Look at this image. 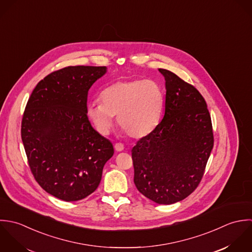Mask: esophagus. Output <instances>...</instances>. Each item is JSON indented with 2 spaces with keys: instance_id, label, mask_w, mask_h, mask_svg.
Returning <instances> with one entry per match:
<instances>
[{
  "instance_id": "obj_1",
  "label": "esophagus",
  "mask_w": 252,
  "mask_h": 252,
  "mask_svg": "<svg viewBox=\"0 0 252 252\" xmlns=\"http://www.w3.org/2000/svg\"><path fill=\"white\" fill-rule=\"evenodd\" d=\"M114 147H115L116 151L121 152L124 150V144H122V143H116L114 145Z\"/></svg>"
}]
</instances>
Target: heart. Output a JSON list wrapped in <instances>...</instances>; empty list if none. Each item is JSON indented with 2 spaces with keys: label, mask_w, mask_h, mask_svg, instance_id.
<instances>
[{
  "label": "heart",
  "mask_w": 252,
  "mask_h": 252,
  "mask_svg": "<svg viewBox=\"0 0 252 252\" xmlns=\"http://www.w3.org/2000/svg\"><path fill=\"white\" fill-rule=\"evenodd\" d=\"M100 101L88 107V115L101 133H107L118 116L119 126L131 138L149 135L157 127L162 106L163 92L153 80L124 79L107 86Z\"/></svg>",
  "instance_id": "heart-1"
}]
</instances>
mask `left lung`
Wrapping results in <instances>:
<instances>
[{"mask_svg": "<svg viewBox=\"0 0 252 252\" xmlns=\"http://www.w3.org/2000/svg\"><path fill=\"white\" fill-rule=\"evenodd\" d=\"M165 80V110L151 133L131 150L137 190L158 204L182 201L199 186L213 148L212 124L200 92L174 73Z\"/></svg>", "mask_w": 252, "mask_h": 252, "instance_id": "1", "label": "left lung"}]
</instances>
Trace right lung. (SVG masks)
<instances>
[{
	"mask_svg": "<svg viewBox=\"0 0 252 252\" xmlns=\"http://www.w3.org/2000/svg\"><path fill=\"white\" fill-rule=\"evenodd\" d=\"M105 66H68L45 77L26 104L21 138L30 170L49 194L80 201L100 183L112 143L87 116L88 93Z\"/></svg>",
	"mask_w": 252,
	"mask_h": 252,
	"instance_id": "right-lung-1",
	"label": "right lung"
}]
</instances>
